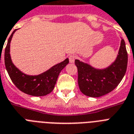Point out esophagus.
Wrapping results in <instances>:
<instances>
[{"label":"esophagus","mask_w":134,"mask_h":134,"mask_svg":"<svg viewBox=\"0 0 134 134\" xmlns=\"http://www.w3.org/2000/svg\"><path fill=\"white\" fill-rule=\"evenodd\" d=\"M69 59L71 63H74L75 61V59H76V56L74 55V54H71V55L69 56Z\"/></svg>","instance_id":"esophagus-1"}]
</instances>
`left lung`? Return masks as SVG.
Here are the masks:
<instances>
[{
	"label": "left lung",
	"instance_id": "obj_1",
	"mask_svg": "<svg viewBox=\"0 0 134 134\" xmlns=\"http://www.w3.org/2000/svg\"><path fill=\"white\" fill-rule=\"evenodd\" d=\"M127 61L128 56L123 39L121 40L116 60L106 69H95L88 64L75 60L80 92L87 96L96 98L113 91L125 74Z\"/></svg>",
	"mask_w": 134,
	"mask_h": 134
}]
</instances>
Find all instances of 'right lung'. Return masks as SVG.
I'll return each mask as SVG.
<instances>
[{
  "label": "right lung",
  "instance_id": "right-lung-1",
  "mask_svg": "<svg viewBox=\"0 0 134 134\" xmlns=\"http://www.w3.org/2000/svg\"><path fill=\"white\" fill-rule=\"evenodd\" d=\"M15 29L11 34L7 41L5 50V65L11 80L16 87L21 92L34 96H43L53 91L58 75L69 63V59L54 65L51 69L38 76H29L21 72L15 67L11 60L9 54L10 42Z\"/></svg>",
  "mask_w": 134,
  "mask_h": 134
}]
</instances>
